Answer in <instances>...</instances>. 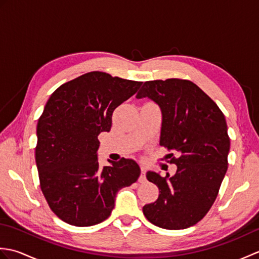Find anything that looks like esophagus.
<instances>
[{
  "label": "esophagus",
  "mask_w": 259,
  "mask_h": 259,
  "mask_svg": "<svg viewBox=\"0 0 259 259\" xmlns=\"http://www.w3.org/2000/svg\"><path fill=\"white\" fill-rule=\"evenodd\" d=\"M147 181V177H146V169L145 168H141V174H140V177H139V183L144 184Z\"/></svg>",
  "instance_id": "obj_1"
}]
</instances>
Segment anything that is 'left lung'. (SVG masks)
Returning a JSON list of instances; mask_svg holds the SVG:
<instances>
[{
	"instance_id": "left-lung-1",
	"label": "left lung",
	"mask_w": 259,
	"mask_h": 259,
	"mask_svg": "<svg viewBox=\"0 0 259 259\" xmlns=\"http://www.w3.org/2000/svg\"><path fill=\"white\" fill-rule=\"evenodd\" d=\"M136 98L150 99L160 108V146L176 153L169 158L177 166L172 177L147 172V179L159 188V197L142 211L151 224L164 229L194 226L211 208L227 171L230 140L225 115L188 80L147 81Z\"/></svg>"
}]
</instances>
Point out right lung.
<instances>
[{"label":"right lung","mask_w":259,"mask_h":259,"mask_svg":"<svg viewBox=\"0 0 259 259\" xmlns=\"http://www.w3.org/2000/svg\"><path fill=\"white\" fill-rule=\"evenodd\" d=\"M141 84L93 71L59 87L48 100L36 126L35 162L43 195L63 222L87 227L106 221L117 192L138 180L133 159L99 166L98 136L109 133L114 109Z\"/></svg>","instance_id":"right-lung-1"}]
</instances>
